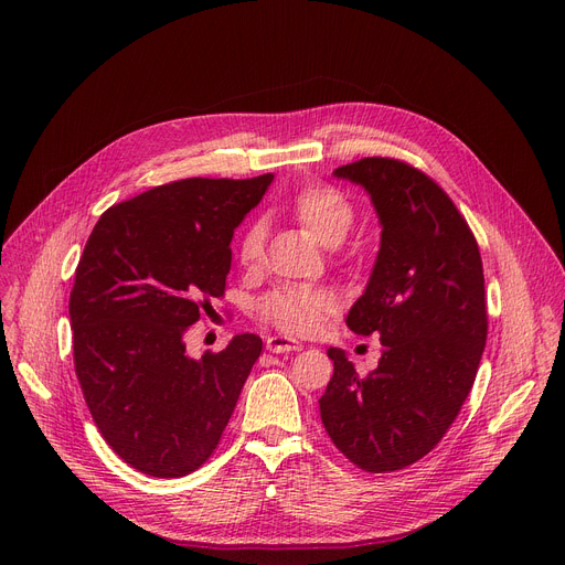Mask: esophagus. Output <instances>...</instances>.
I'll use <instances>...</instances> for the list:
<instances>
[{
	"label": "esophagus",
	"mask_w": 565,
	"mask_h": 565,
	"mask_svg": "<svg viewBox=\"0 0 565 565\" xmlns=\"http://www.w3.org/2000/svg\"><path fill=\"white\" fill-rule=\"evenodd\" d=\"M266 348L275 354H284V352H299L302 350V343L295 341V338H288V335H268Z\"/></svg>",
	"instance_id": "obj_1"
}]
</instances>
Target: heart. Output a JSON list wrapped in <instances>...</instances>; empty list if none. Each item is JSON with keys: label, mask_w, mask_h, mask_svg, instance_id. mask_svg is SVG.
<instances>
[{"label": "heart", "mask_w": 565, "mask_h": 565, "mask_svg": "<svg viewBox=\"0 0 565 565\" xmlns=\"http://www.w3.org/2000/svg\"><path fill=\"white\" fill-rule=\"evenodd\" d=\"M292 215L305 224L307 232L324 247L341 245L354 227L352 202L331 185H307L290 200ZM263 252V227L258 222L245 230L238 258L252 268ZM329 309V295L320 288L288 286L277 288L258 302L260 318L290 333H307L316 329L320 316Z\"/></svg>", "instance_id": "b5f03b06"}]
</instances>
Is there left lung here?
I'll use <instances>...</instances> for the list:
<instances>
[{
  "label": "left lung",
  "mask_w": 565,
  "mask_h": 565,
  "mask_svg": "<svg viewBox=\"0 0 565 565\" xmlns=\"http://www.w3.org/2000/svg\"><path fill=\"white\" fill-rule=\"evenodd\" d=\"M370 195L382 241L363 295L348 313L354 333H380V365L359 377L329 348L333 377L322 425L367 472H393L429 455L459 416L486 345L483 268L477 241L443 188L395 159L335 168Z\"/></svg>",
  "instance_id": "1"
}]
</instances>
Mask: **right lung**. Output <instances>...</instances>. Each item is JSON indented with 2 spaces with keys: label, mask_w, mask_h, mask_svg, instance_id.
I'll return each mask as SVG.
<instances>
[{
  "label": "right lung",
  "mask_w": 565,
  "mask_h": 565,
  "mask_svg": "<svg viewBox=\"0 0 565 565\" xmlns=\"http://www.w3.org/2000/svg\"><path fill=\"white\" fill-rule=\"evenodd\" d=\"M275 174L181 179L110 206L70 292L74 367L104 440L131 468L183 477L215 449L263 341L188 356L183 333L220 297L234 230Z\"/></svg>",
  "instance_id": "right-lung-1"
}]
</instances>
